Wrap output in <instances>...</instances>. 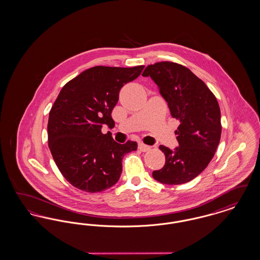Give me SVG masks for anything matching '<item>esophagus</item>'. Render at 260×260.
<instances>
[{
    "mask_svg": "<svg viewBox=\"0 0 260 260\" xmlns=\"http://www.w3.org/2000/svg\"><path fill=\"white\" fill-rule=\"evenodd\" d=\"M138 149L141 151V152H147L150 150V146L146 145V144H143V143H139L138 144Z\"/></svg>",
    "mask_w": 260,
    "mask_h": 260,
    "instance_id": "1",
    "label": "esophagus"
}]
</instances>
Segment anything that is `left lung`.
Here are the masks:
<instances>
[{
  "mask_svg": "<svg viewBox=\"0 0 260 260\" xmlns=\"http://www.w3.org/2000/svg\"><path fill=\"white\" fill-rule=\"evenodd\" d=\"M143 77H150L168 102L171 115L179 121L175 131L178 146L160 145L166 162L153 177L164 184L191 181L210 164L220 141L221 115L210 88L185 66L162 61L148 65Z\"/></svg>",
  "mask_w": 260,
  "mask_h": 260,
  "instance_id": "left-lung-1",
  "label": "left lung"
}]
</instances>
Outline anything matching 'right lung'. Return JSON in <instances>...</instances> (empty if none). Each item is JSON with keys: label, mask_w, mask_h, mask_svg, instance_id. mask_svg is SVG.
I'll use <instances>...</instances> for the list:
<instances>
[{"label": "right lung", "mask_w": 260, "mask_h": 260, "mask_svg": "<svg viewBox=\"0 0 260 260\" xmlns=\"http://www.w3.org/2000/svg\"><path fill=\"white\" fill-rule=\"evenodd\" d=\"M143 68L94 66L62 87L49 116V147L62 175L76 188L89 193L110 188L120 179L124 155L137 149L135 141L120 144L101 128L114 127L111 113L120 90Z\"/></svg>", "instance_id": "1"}]
</instances>
